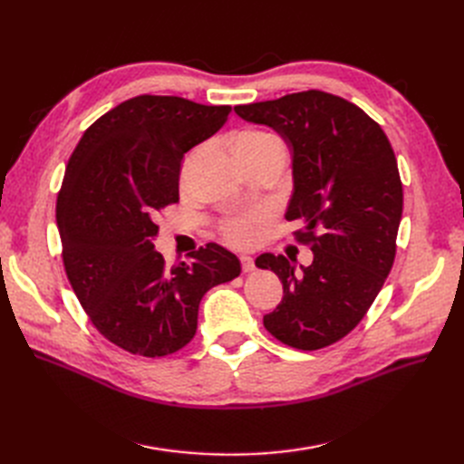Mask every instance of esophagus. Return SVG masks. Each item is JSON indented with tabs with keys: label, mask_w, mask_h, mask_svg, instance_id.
Segmentation results:
<instances>
[{
	"label": "esophagus",
	"mask_w": 464,
	"mask_h": 464,
	"mask_svg": "<svg viewBox=\"0 0 464 464\" xmlns=\"http://www.w3.org/2000/svg\"><path fill=\"white\" fill-rule=\"evenodd\" d=\"M240 261H242V271L244 273H251L256 269V261H254V257H249V256H240Z\"/></svg>",
	"instance_id": "esophagus-1"
}]
</instances>
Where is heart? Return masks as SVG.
Masks as SVG:
<instances>
[{"instance_id": "heart-1", "label": "heart", "mask_w": 464, "mask_h": 464, "mask_svg": "<svg viewBox=\"0 0 464 464\" xmlns=\"http://www.w3.org/2000/svg\"><path fill=\"white\" fill-rule=\"evenodd\" d=\"M242 137L256 139V137H265V133H244ZM189 166H191V159L186 164V170ZM263 222H265V213H261V210H254V213H242V215L227 218L222 222L220 230H222V236L227 237L230 244L246 247L257 240Z\"/></svg>"}]
</instances>
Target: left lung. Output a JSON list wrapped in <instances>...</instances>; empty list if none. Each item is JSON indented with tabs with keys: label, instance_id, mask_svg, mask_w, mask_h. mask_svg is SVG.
Listing matches in <instances>:
<instances>
[{
	"label": "left lung",
	"instance_id": "left-lung-1",
	"mask_svg": "<svg viewBox=\"0 0 464 464\" xmlns=\"http://www.w3.org/2000/svg\"><path fill=\"white\" fill-rule=\"evenodd\" d=\"M234 111L286 141L294 179L286 220L302 224L294 236L314 251L312 265L300 271L285 256L256 259L283 283V300L263 325L292 348H325L366 315L395 261L402 217L395 152L366 111L323 91Z\"/></svg>",
	"mask_w": 464,
	"mask_h": 464
}]
</instances>
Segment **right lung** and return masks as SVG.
I'll return each instance as SVG.
<instances>
[{"instance_id":"right-lung-1","label":"right lung","mask_w":464,"mask_h":464,"mask_svg":"<svg viewBox=\"0 0 464 464\" xmlns=\"http://www.w3.org/2000/svg\"><path fill=\"white\" fill-rule=\"evenodd\" d=\"M230 106L141 94L98 118L67 162L55 205L69 283L92 325L116 346L160 358L198 331L199 302L240 275L218 244L172 266L154 249L157 217L179 201L184 154L215 135Z\"/></svg>"}]
</instances>
